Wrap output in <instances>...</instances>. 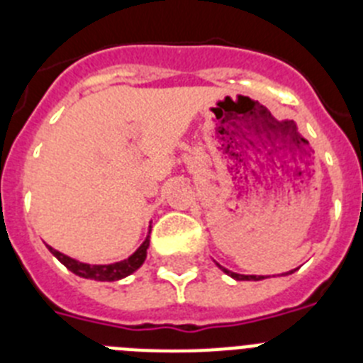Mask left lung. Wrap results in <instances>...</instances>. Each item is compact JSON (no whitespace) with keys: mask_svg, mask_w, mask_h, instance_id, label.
I'll return each mask as SVG.
<instances>
[{"mask_svg":"<svg viewBox=\"0 0 363 363\" xmlns=\"http://www.w3.org/2000/svg\"><path fill=\"white\" fill-rule=\"evenodd\" d=\"M220 269H221V271H225L229 277L234 278V280H264V278H265V277H255V274H238V272L227 271V269L221 267V265H220ZM291 272H293V271H291Z\"/></svg>","mask_w":363,"mask_h":363,"instance_id":"1","label":"left lung"}]
</instances>
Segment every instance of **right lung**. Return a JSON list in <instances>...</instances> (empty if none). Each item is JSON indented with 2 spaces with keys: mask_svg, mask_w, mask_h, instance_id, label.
<instances>
[{
  "mask_svg": "<svg viewBox=\"0 0 363 363\" xmlns=\"http://www.w3.org/2000/svg\"><path fill=\"white\" fill-rule=\"evenodd\" d=\"M149 236L145 238V242L138 247V251L134 255H130L129 258L123 259V262H116V264H108V265H89L82 264L78 259H72L69 256L62 255L60 251L49 247L50 252L56 256L63 265H65L69 271H72L74 274H78L82 278H89V280H98V281H116L121 280V278L129 277L133 274L136 269L142 267V264L147 258V249H149Z\"/></svg>",
  "mask_w": 363,
  "mask_h": 363,
  "instance_id": "obj_1",
  "label": "right lung"
}]
</instances>
